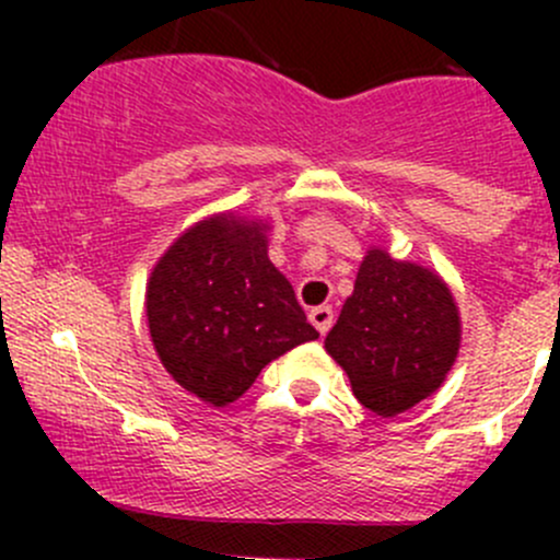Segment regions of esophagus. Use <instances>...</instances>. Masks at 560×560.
<instances>
[{
    "instance_id": "34e87169",
    "label": "esophagus",
    "mask_w": 560,
    "mask_h": 560,
    "mask_svg": "<svg viewBox=\"0 0 560 560\" xmlns=\"http://www.w3.org/2000/svg\"><path fill=\"white\" fill-rule=\"evenodd\" d=\"M308 319H312L316 332H319V336H325V332L330 330V325H332V308L330 306H316V308H312V312H308Z\"/></svg>"
}]
</instances>
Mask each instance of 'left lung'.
Here are the masks:
<instances>
[{
	"instance_id": "obj_1",
	"label": "left lung",
	"mask_w": 560,
	"mask_h": 560,
	"mask_svg": "<svg viewBox=\"0 0 560 560\" xmlns=\"http://www.w3.org/2000/svg\"><path fill=\"white\" fill-rule=\"evenodd\" d=\"M325 349L365 409L400 415L436 393L453 369L460 349L453 292L433 270L369 248Z\"/></svg>"
}]
</instances>
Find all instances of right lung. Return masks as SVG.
Returning a JSON list of instances; mask_svg holds the SVG:
<instances>
[{
	"label": "right lung",
	"instance_id": "right-lung-1",
	"mask_svg": "<svg viewBox=\"0 0 560 560\" xmlns=\"http://www.w3.org/2000/svg\"><path fill=\"white\" fill-rule=\"evenodd\" d=\"M268 224L217 213L186 230L145 287L151 341L167 374L211 406L238 400L270 360L319 332L268 259Z\"/></svg>",
	"mask_w": 560,
	"mask_h": 560
}]
</instances>
